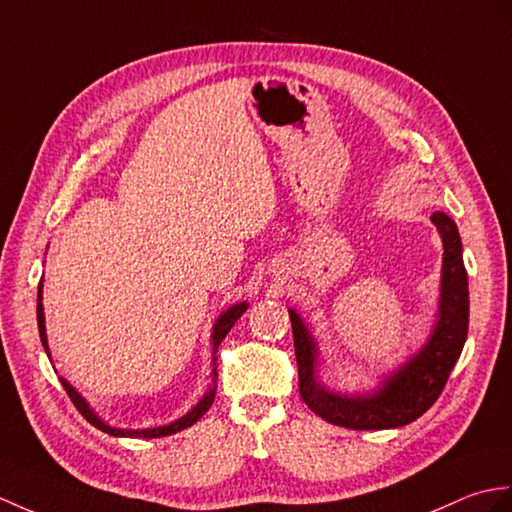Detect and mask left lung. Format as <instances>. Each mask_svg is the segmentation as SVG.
Segmentation results:
<instances>
[{
    "label": "left lung",
    "mask_w": 512,
    "mask_h": 512,
    "mask_svg": "<svg viewBox=\"0 0 512 512\" xmlns=\"http://www.w3.org/2000/svg\"><path fill=\"white\" fill-rule=\"evenodd\" d=\"M430 220L443 240L441 294L434 325L423 347L395 371L379 375L375 388L364 392L331 390L318 377V340L301 314L288 310L301 397L320 419L349 430H392L417 421L443 392L467 340L469 283L456 222L443 211H436Z\"/></svg>",
    "instance_id": "obj_1"
}]
</instances>
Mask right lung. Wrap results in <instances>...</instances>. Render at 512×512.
<instances>
[{
	"instance_id": "add662e5",
	"label": "right lung",
	"mask_w": 512,
	"mask_h": 512,
	"mask_svg": "<svg viewBox=\"0 0 512 512\" xmlns=\"http://www.w3.org/2000/svg\"><path fill=\"white\" fill-rule=\"evenodd\" d=\"M246 310H248V303H246V301H240V303H233L231 307H227V310H224V312H220V316L216 318V323H213V327H211V353H213V355H211V364H213V368H211V384L207 386V392L200 397V401L196 403V406H194L192 410L185 412L183 417H178L176 421H172V423H168V425L144 427V430H124V427H113V425L106 423V421L100 417V414L89 406V401H87L85 397H82L80 392H78L74 386H71L65 377H58V379H61V384H63V388L67 390L69 399L74 401V406L78 408V412L82 414V417H85L91 425H95V427H98V430H102V432H106V434L120 436V438H161V436L176 434V432L185 430V427L194 425V423L202 417V414H205V412L211 408L213 399H216V382H218V366H216L218 347H220V342H222L224 338H227L231 327L237 323V318H240ZM37 323H39V336H41V342H43V349H45V353H47V358L52 360L50 347H47V334H45L43 281L39 283V292H37Z\"/></svg>"
}]
</instances>
